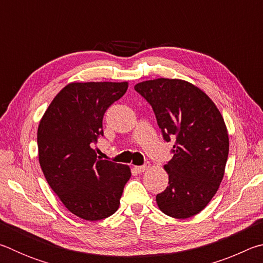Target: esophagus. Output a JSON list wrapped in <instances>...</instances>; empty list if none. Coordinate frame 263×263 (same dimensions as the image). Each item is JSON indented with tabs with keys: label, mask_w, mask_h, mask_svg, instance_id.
Instances as JSON below:
<instances>
[{
	"label": "esophagus",
	"mask_w": 263,
	"mask_h": 263,
	"mask_svg": "<svg viewBox=\"0 0 263 263\" xmlns=\"http://www.w3.org/2000/svg\"><path fill=\"white\" fill-rule=\"evenodd\" d=\"M148 168H149V163H146V164H144V166H136L135 171L137 173H144L145 171H147Z\"/></svg>",
	"instance_id": "obj_1"
}]
</instances>
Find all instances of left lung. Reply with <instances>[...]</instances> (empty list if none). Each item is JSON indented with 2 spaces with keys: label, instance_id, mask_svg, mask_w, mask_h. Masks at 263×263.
I'll list each match as a JSON object with an SVG mask.
<instances>
[{
  "label": "left lung",
  "instance_id": "8db88e82",
  "mask_svg": "<svg viewBox=\"0 0 263 263\" xmlns=\"http://www.w3.org/2000/svg\"><path fill=\"white\" fill-rule=\"evenodd\" d=\"M152 105L163 139L175 141L163 168L169 182L157 195L160 210L185 219L201 212L219 188L229 157V133L216 104L201 89L179 79L135 86Z\"/></svg>",
  "mask_w": 263,
  "mask_h": 263
}]
</instances>
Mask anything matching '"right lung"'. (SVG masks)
Masks as SVG:
<instances>
[{
	"label": "right lung",
	"instance_id": "obj_1",
	"mask_svg": "<svg viewBox=\"0 0 263 263\" xmlns=\"http://www.w3.org/2000/svg\"><path fill=\"white\" fill-rule=\"evenodd\" d=\"M127 82H72L53 99L37 132L44 176L62 204L86 220H101L117 211L126 164L97 158L92 148L103 136L106 109L127 90Z\"/></svg>",
	"mask_w": 263,
	"mask_h": 263
}]
</instances>
